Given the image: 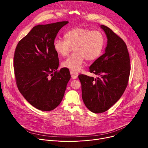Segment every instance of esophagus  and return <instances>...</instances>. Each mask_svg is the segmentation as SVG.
<instances>
[{"mask_svg":"<svg viewBox=\"0 0 148 148\" xmlns=\"http://www.w3.org/2000/svg\"><path fill=\"white\" fill-rule=\"evenodd\" d=\"M70 74H71V76L72 77L73 79H76L78 77V73L75 72V71H70Z\"/></svg>","mask_w":148,"mask_h":148,"instance_id":"obj_1","label":"esophagus"}]
</instances>
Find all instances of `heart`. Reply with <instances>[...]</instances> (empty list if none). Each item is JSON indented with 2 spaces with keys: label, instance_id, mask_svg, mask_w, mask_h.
I'll list each match as a JSON object with an SVG mask.
<instances>
[{
  "label": "heart",
  "instance_id": "heart-1",
  "mask_svg": "<svg viewBox=\"0 0 148 148\" xmlns=\"http://www.w3.org/2000/svg\"><path fill=\"white\" fill-rule=\"evenodd\" d=\"M66 39L56 38L53 46L56 53L66 56L74 48L75 53L69 56L62 65L73 71H80L85 60L94 61L101 54L105 37L101 32L82 27H75L65 34Z\"/></svg>",
  "mask_w": 148,
  "mask_h": 148
}]
</instances>
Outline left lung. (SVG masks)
<instances>
[{
    "label": "left lung",
    "instance_id": "obj_1",
    "mask_svg": "<svg viewBox=\"0 0 148 148\" xmlns=\"http://www.w3.org/2000/svg\"><path fill=\"white\" fill-rule=\"evenodd\" d=\"M101 27L107 35V46L105 53L89 69L101 77L78 75L84 103L96 114L108 110L119 99L128 86L131 71L130 55L124 41L107 26Z\"/></svg>",
    "mask_w": 148,
    "mask_h": 148
}]
</instances>
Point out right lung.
Returning a JSON list of instances; mask_svg holds the SVG:
<instances>
[{
  "instance_id": "right-lung-1",
  "label": "right lung",
  "mask_w": 148,
  "mask_h": 148,
  "mask_svg": "<svg viewBox=\"0 0 148 148\" xmlns=\"http://www.w3.org/2000/svg\"><path fill=\"white\" fill-rule=\"evenodd\" d=\"M69 22L34 26L18 43L13 67L17 88L36 108L55 109L64 97L71 78L68 70H57L58 54L53 42L58 31Z\"/></svg>"
}]
</instances>
